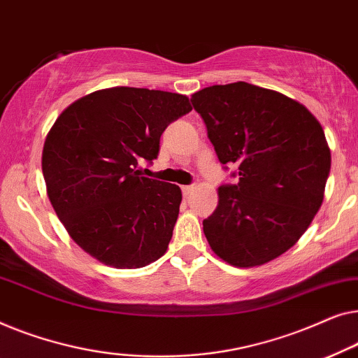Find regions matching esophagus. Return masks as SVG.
Wrapping results in <instances>:
<instances>
[{
	"label": "esophagus",
	"instance_id": "34e87169",
	"mask_svg": "<svg viewBox=\"0 0 358 358\" xmlns=\"http://www.w3.org/2000/svg\"><path fill=\"white\" fill-rule=\"evenodd\" d=\"M194 189V185H186V186H181V191H183L185 196L191 194V191Z\"/></svg>",
	"mask_w": 358,
	"mask_h": 358
}]
</instances>
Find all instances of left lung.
<instances>
[{
  "label": "left lung",
  "mask_w": 358,
  "mask_h": 358,
  "mask_svg": "<svg viewBox=\"0 0 358 358\" xmlns=\"http://www.w3.org/2000/svg\"><path fill=\"white\" fill-rule=\"evenodd\" d=\"M191 103L220 164L238 169V183L219 186L217 208L203 220L206 238L236 268L269 263L299 241L323 204L331 170L324 131L305 105L243 80L206 87Z\"/></svg>",
  "instance_id": "obj_1"
}]
</instances>
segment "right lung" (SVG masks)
I'll use <instances>...</instances> for the list:
<instances>
[{"label": "right lung", "instance_id": "add662e5", "mask_svg": "<svg viewBox=\"0 0 358 358\" xmlns=\"http://www.w3.org/2000/svg\"><path fill=\"white\" fill-rule=\"evenodd\" d=\"M186 95L110 87L80 97L57 118L43 144L47 194L85 253L117 269L164 256L178 219L177 185L141 175L160 136L191 112Z\"/></svg>", "mask_w": 358, "mask_h": 358}]
</instances>
